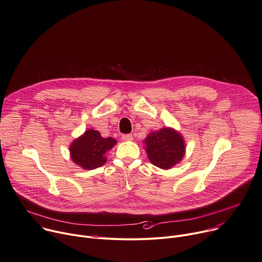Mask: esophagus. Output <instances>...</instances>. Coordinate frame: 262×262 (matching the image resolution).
Segmentation results:
<instances>
[{
    "instance_id": "obj_1",
    "label": "esophagus",
    "mask_w": 262,
    "mask_h": 262,
    "mask_svg": "<svg viewBox=\"0 0 262 262\" xmlns=\"http://www.w3.org/2000/svg\"><path fill=\"white\" fill-rule=\"evenodd\" d=\"M122 140H123V141H132V140H133V136L129 135V134L123 135V136H122Z\"/></svg>"
}]
</instances>
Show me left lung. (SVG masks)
<instances>
[{
  "mask_svg": "<svg viewBox=\"0 0 262 262\" xmlns=\"http://www.w3.org/2000/svg\"><path fill=\"white\" fill-rule=\"evenodd\" d=\"M143 143L149 161L164 170L172 168L185 157V140L182 134L172 127L149 133Z\"/></svg>",
  "mask_w": 262,
  "mask_h": 262,
  "instance_id": "1",
  "label": "left lung"
}]
</instances>
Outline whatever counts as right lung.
Masks as SVG:
<instances>
[{
    "mask_svg": "<svg viewBox=\"0 0 262 262\" xmlns=\"http://www.w3.org/2000/svg\"><path fill=\"white\" fill-rule=\"evenodd\" d=\"M116 144L114 138H103L98 130L88 129L70 144V157L82 169H95L105 164L107 151Z\"/></svg>",
    "mask_w": 262,
    "mask_h": 262,
    "instance_id": "right-lung-1",
    "label": "right lung"
}]
</instances>
